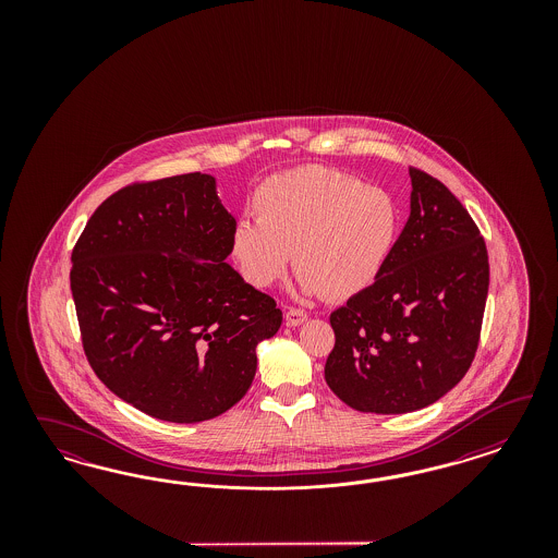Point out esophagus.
I'll list each match as a JSON object with an SVG mask.
<instances>
[{"instance_id":"esophagus-1","label":"esophagus","mask_w":558,"mask_h":558,"mask_svg":"<svg viewBox=\"0 0 558 558\" xmlns=\"http://www.w3.org/2000/svg\"><path fill=\"white\" fill-rule=\"evenodd\" d=\"M306 313H304L303 308H288L287 311V325L290 327H296V325H301V323L306 322Z\"/></svg>"}]
</instances>
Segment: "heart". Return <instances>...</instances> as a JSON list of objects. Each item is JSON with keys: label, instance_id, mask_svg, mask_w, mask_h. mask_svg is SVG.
I'll return each mask as SVG.
<instances>
[{"label": "heart", "instance_id": "heart-1", "mask_svg": "<svg viewBox=\"0 0 558 558\" xmlns=\"http://www.w3.org/2000/svg\"><path fill=\"white\" fill-rule=\"evenodd\" d=\"M252 208L255 220H239L231 243L241 274L254 287H271L287 276L294 252L304 290L331 301L371 287L399 229L389 192L323 166L264 180Z\"/></svg>", "mask_w": 558, "mask_h": 558}]
</instances>
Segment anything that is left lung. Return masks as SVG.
<instances>
[{
    "instance_id": "8db88e82",
    "label": "left lung",
    "mask_w": 558,
    "mask_h": 558,
    "mask_svg": "<svg viewBox=\"0 0 558 558\" xmlns=\"http://www.w3.org/2000/svg\"><path fill=\"white\" fill-rule=\"evenodd\" d=\"M411 215L374 284L336 308L325 380L345 405L417 411L473 364L489 292L485 239L457 196L409 168Z\"/></svg>"
}]
</instances>
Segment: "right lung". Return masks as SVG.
I'll return each mask as SVG.
<instances>
[{"instance_id":"add662e5","label":"right lung","mask_w":558,"mask_h":558,"mask_svg":"<svg viewBox=\"0 0 558 558\" xmlns=\"http://www.w3.org/2000/svg\"><path fill=\"white\" fill-rule=\"evenodd\" d=\"M236 222L215 178L184 173L120 187L71 252V294L85 357L138 411L171 423L213 420L254 383L259 341L282 311L225 259Z\"/></svg>"}]
</instances>
